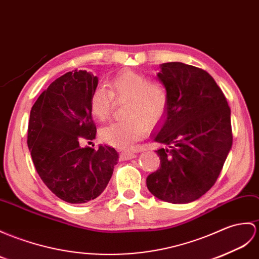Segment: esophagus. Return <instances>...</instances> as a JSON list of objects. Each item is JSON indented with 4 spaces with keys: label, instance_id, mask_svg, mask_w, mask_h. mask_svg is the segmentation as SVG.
<instances>
[{
    "label": "esophagus",
    "instance_id": "34e87169",
    "mask_svg": "<svg viewBox=\"0 0 259 259\" xmlns=\"http://www.w3.org/2000/svg\"><path fill=\"white\" fill-rule=\"evenodd\" d=\"M135 157H136V153H134V152L124 151V152L120 153V159H121V160H130V159L135 158Z\"/></svg>",
    "mask_w": 259,
    "mask_h": 259
}]
</instances>
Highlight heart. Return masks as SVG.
I'll use <instances>...</instances> for the list:
<instances>
[{
  "instance_id": "obj_1",
  "label": "heart",
  "mask_w": 259,
  "mask_h": 259,
  "mask_svg": "<svg viewBox=\"0 0 259 259\" xmlns=\"http://www.w3.org/2000/svg\"><path fill=\"white\" fill-rule=\"evenodd\" d=\"M115 100L127 101L122 121L113 122L100 131L101 139L119 149H130L147 134L148 128H154L164 119L169 96L165 87L159 81H152L146 75L132 70H123L112 78L109 90L96 88L90 96V110L99 121H106L112 115Z\"/></svg>"
}]
</instances>
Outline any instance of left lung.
I'll return each mask as SVG.
<instances>
[{
    "label": "left lung",
    "instance_id": "obj_1",
    "mask_svg": "<svg viewBox=\"0 0 259 259\" xmlns=\"http://www.w3.org/2000/svg\"><path fill=\"white\" fill-rule=\"evenodd\" d=\"M159 80L169 96L166 115L151 135L159 169L147 186L159 200L193 202L212 188L233 143L231 109L207 71L183 63L160 65Z\"/></svg>",
    "mask_w": 259,
    "mask_h": 259
}]
</instances>
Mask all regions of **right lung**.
<instances>
[{
    "label": "right lung",
    "mask_w": 259,
    "mask_h": 259,
    "mask_svg": "<svg viewBox=\"0 0 259 259\" xmlns=\"http://www.w3.org/2000/svg\"><path fill=\"white\" fill-rule=\"evenodd\" d=\"M97 85L92 73L68 71L39 95L29 115L27 146L35 169L54 194L71 204L98 197L119 158L111 147L79 146L97 132L89 105Z\"/></svg>",
    "instance_id": "add662e5"
}]
</instances>
